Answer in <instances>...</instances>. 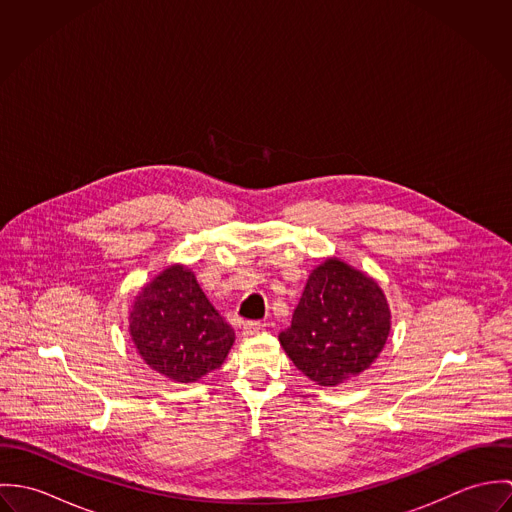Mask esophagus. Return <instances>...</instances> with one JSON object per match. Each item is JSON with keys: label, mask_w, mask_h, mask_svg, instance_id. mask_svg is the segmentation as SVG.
I'll list each match as a JSON object with an SVG mask.
<instances>
[{"label": "esophagus", "mask_w": 512, "mask_h": 512, "mask_svg": "<svg viewBox=\"0 0 512 512\" xmlns=\"http://www.w3.org/2000/svg\"><path fill=\"white\" fill-rule=\"evenodd\" d=\"M260 329H262V323H260V321H246V323L242 325V335H244V337H252V335H256Z\"/></svg>", "instance_id": "1"}]
</instances>
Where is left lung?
<instances>
[{
    "instance_id": "left-lung-1",
    "label": "left lung",
    "mask_w": 512,
    "mask_h": 512,
    "mask_svg": "<svg viewBox=\"0 0 512 512\" xmlns=\"http://www.w3.org/2000/svg\"><path fill=\"white\" fill-rule=\"evenodd\" d=\"M390 331L382 290L341 260L315 268L280 343L293 365L321 386H337L372 365Z\"/></svg>"
}]
</instances>
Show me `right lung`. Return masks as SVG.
Segmentation results:
<instances>
[{"label": "right lung", "mask_w": 512, "mask_h": 512, "mask_svg": "<svg viewBox=\"0 0 512 512\" xmlns=\"http://www.w3.org/2000/svg\"><path fill=\"white\" fill-rule=\"evenodd\" d=\"M130 333L147 365L175 382L219 368L234 343V329L183 266L167 268L138 293Z\"/></svg>", "instance_id": "add662e5"}]
</instances>
